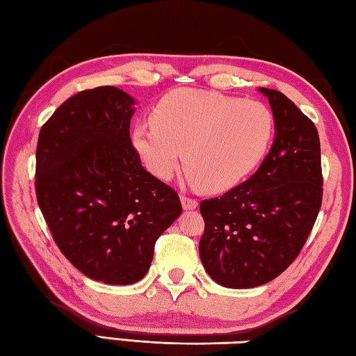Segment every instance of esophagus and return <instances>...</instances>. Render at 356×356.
Instances as JSON below:
<instances>
[{
    "instance_id": "34e87169",
    "label": "esophagus",
    "mask_w": 356,
    "mask_h": 356,
    "mask_svg": "<svg viewBox=\"0 0 356 356\" xmlns=\"http://www.w3.org/2000/svg\"><path fill=\"white\" fill-rule=\"evenodd\" d=\"M179 198H181V204H183L186 211H193V209H197V207H198L197 200H193L191 197H186V195H181Z\"/></svg>"
}]
</instances>
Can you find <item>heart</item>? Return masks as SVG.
<instances>
[{
  "mask_svg": "<svg viewBox=\"0 0 356 356\" xmlns=\"http://www.w3.org/2000/svg\"><path fill=\"white\" fill-rule=\"evenodd\" d=\"M152 124L133 129V145L152 175L170 179L183 152L187 178L209 193L241 183L265 156L274 135L266 105L213 91L179 88L153 106Z\"/></svg>",
  "mask_w": 356,
  "mask_h": 356,
  "instance_id": "b5f03b06",
  "label": "heart"
}]
</instances>
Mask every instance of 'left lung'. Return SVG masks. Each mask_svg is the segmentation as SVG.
<instances>
[{
  "instance_id": "left-lung-1",
  "label": "left lung",
  "mask_w": 356,
  "mask_h": 356,
  "mask_svg": "<svg viewBox=\"0 0 356 356\" xmlns=\"http://www.w3.org/2000/svg\"><path fill=\"white\" fill-rule=\"evenodd\" d=\"M259 91L276 125L270 153L245 183L200 204L201 264L226 288L259 286L282 274L299 256L323 203L316 127L280 91Z\"/></svg>"
}]
</instances>
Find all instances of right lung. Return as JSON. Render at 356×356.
I'll return each instance as SVG.
<instances>
[{"label":"right lung","instance_id":"obj_1","mask_svg":"<svg viewBox=\"0 0 356 356\" xmlns=\"http://www.w3.org/2000/svg\"><path fill=\"white\" fill-rule=\"evenodd\" d=\"M133 105L116 86L80 91L37 143V201L54 241L80 273L110 285L145 276L155 241L183 211L178 193L140 164Z\"/></svg>","mask_w":356,"mask_h":356}]
</instances>
